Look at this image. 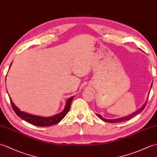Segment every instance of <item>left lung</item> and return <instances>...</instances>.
Segmentation results:
<instances>
[{"mask_svg":"<svg viewBox=\"0 0 157 157\" xmlns=\"http://www.w3.org/2000/svg\"><path fill=\"white\" fill-rule=\"evenodd\" d=\"M152 84H151V88H152ZM149 93H150V92H149ZM148 95H149V94H148ZM148 97H147V100L148 99ZM147 101H146L144 103V105H143L138 110H137V111H136V112H134V113H132V114H130V115H128V116H126V117H121V118H117V119H105V118H103L102 117L101 115H99V114H96V115H97L98 117H100L101 118L102 121H106V122H110V123H120V122H123V121H128V120H129L130 119H132V117H135L136 115H137L138 114H139V113H140L143 110H144V109L145 108V106H146V103H147Z\"/></svg>","mask_w":157,"mask_h":157,"instance_id":"1","label":"left lung"}]
</instances>
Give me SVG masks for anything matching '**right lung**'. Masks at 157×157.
Masks as SVG:
<instances>
[{"instance_id": "1", "label": "right lung", "mask_w": 157, "mask_h": 157, "mask_svg": "<svg viewBox=\"0 0 157 157\" xmlns=\"http://www.w3.org/2000/svg\"><path fill=\"white\" fill-rule=\"evenodd\" d=\"M11 65H10V67H11ZM73 97H74V96H71V98H69L67 101L65 108L63 110L62 112L51 117L38 116V115L29 114V113H28L24 111H21V110H20L17 106H15L14 103L13 102L10 96H9V98H10V101H11V106L13 110H14V111L17 114V115L20 118H21L22 119L25 120V121L31 123V124L34 125L40 126V127H46V126H50V125L56 124V123H59L63 118L65 117V115L67 114V113L69 112L70 107H71V104Z\"/></svg>"}]
</instances>
